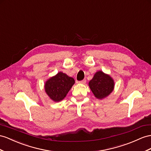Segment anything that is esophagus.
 Instances as JSON below:
<instances>
[{
  "mask_svg": "<svg viewBox=\"0 0 151 151\" xmlns=\"http://www.w3.org/2000/svg\"><path fill=\"white\" fill-rule=\"evenodd\" d=\"M80 83H82V84H85L86 83V80L85 79V80H82V81H80V82H79Z\"/></svg>",
  "mask_w": 151,
  "mask_h": 151,
  "instance_id": "1",
  "label": "esophagus"
}]
</instances>
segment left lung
Masks as SVG:
<instances>
[{"label": "left lung", "mask_w": 151, "mask_h": 151, "mask_svg": "<svg viewBox=\"0 0 151 151\" xmlns=\"http://www.w3.org/2000/svg\"><path fill=\"white\" fill-rule=\"evenodd\" d=\"M88 86L96 98L103 99L113 92L115 82L110 75L102 71H98L88 82Z\"/></svg>", "instance_id": "8db88e82"}]
</instances>
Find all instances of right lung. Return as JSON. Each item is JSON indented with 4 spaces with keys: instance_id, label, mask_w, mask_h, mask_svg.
<instances>
[{
    "instance_id": "add662e5",
    "label": "right lung",
    "mask_w": 151,
    "mask_h": 151,
    "mask_svg": "<svg viewBox=\"0 0 151 151\" xmlns=\"http://www.w3.org/2000/svg\"><path fill=\"white\" fill-rule=\"evenodd\" d=\"M75 83L74 78L60 71L46 81L45 91L50 99L59 102L66 96Z\"/></svg>"
}]
</instances>
